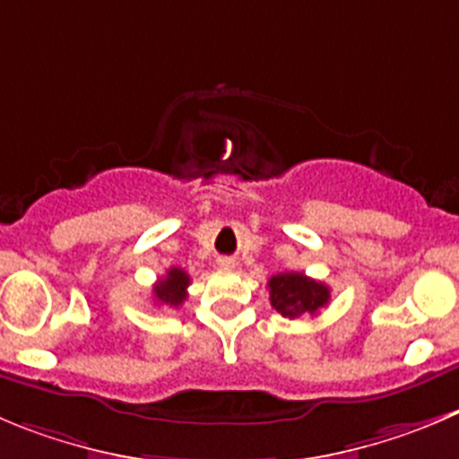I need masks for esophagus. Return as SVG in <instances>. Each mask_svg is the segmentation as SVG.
<instances>
[{
	"instance_id": "1",
	"label": "esophagus",
	"mask_w": 459,
	"mask_h": 459,
	"mask_svg": "<svg viewBox=\"0 0 459 459\" xmlns=\"http://www.w3.org/2000/svg\"><path fill=\"white\" fill-rule=\"evenodd\" d=\"M218 268H221V270H234V268H237V261H234L232 256H221V259H218Z\"/></svg>"
}]
</instances>
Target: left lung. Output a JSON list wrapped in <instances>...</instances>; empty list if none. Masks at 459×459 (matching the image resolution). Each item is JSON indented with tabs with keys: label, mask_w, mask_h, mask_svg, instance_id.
<instances>
[{
	"label": "left lung",
	"mask_w": 459,
	"mask_h": 459,
	"mask_svg": "<svg viewBox=\"0 0 459 459\" xmlns=\"http://www.w3.org/2000/svg\"><path fill=\"white\" fill-rule=\"evenodd\" d=\"M270 304L283 317L316 316L331 299L329 286L302 273H279L270 277Z\"/></svg>",
	"instance_id": "left-lung-1"
}]
</instances>
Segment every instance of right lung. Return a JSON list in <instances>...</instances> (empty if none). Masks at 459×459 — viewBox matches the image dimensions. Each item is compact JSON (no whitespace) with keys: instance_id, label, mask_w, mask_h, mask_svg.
Masks as SVG:
<instances>
[{"instance_id":"add662e5","label":"right lung","mask_w":459,"mask_h":459,"mask_svg":"<svg viewBox=\"0 0 459 459\" xmlns=\"http://www.w3.org/2000/svg\"><path fill=\"white\" fill-rule=\"evenodd\" d=\"M189 274L182 268H169L167 274L157 279V283L152 286L155 302L178 308L186 299V286H189Z\"/></svg>"}]
</instances>
